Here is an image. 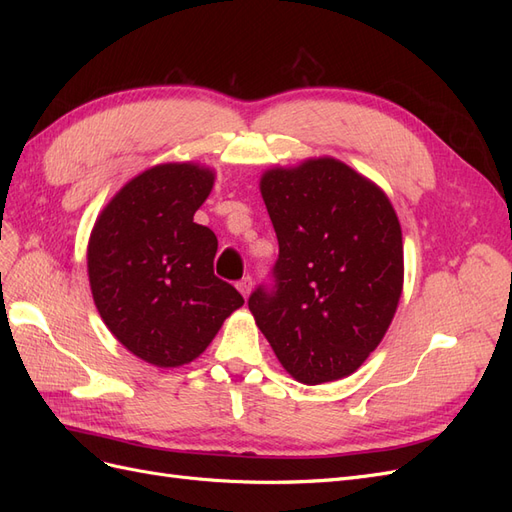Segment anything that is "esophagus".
<instances>
[{
  "label": "esophagus",
  "instance_id": "1",
  "mask_svg": "<svg viewBox=\"0 0 512 512\" xmlns=\"http://www.w3.org/2000/svg\"><path fill=\"white\" fill-rule=\"evenodd\" d=\"M237 288H239V292L243 294L245 299L250 297V292H252V280H250V277H243L241 282H237Z\"/></svg>",
  "mask_w": 512,
  "mask_h": 512
}]
</instances>
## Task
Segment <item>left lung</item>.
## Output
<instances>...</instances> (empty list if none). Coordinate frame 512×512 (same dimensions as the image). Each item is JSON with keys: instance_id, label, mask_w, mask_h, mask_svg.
I'll use <instances>...</instances> for the list:
<instances>
[{"instance_id": "8db88e82", "label": "left lung", "mask_w": 512, "mask_h": 512, "mask_svg": "<svg viewBox=\"0 0 512 512\" xmlns=\"http://www.w3.org/2000/svg\"><path fill=\"white\" fill-rule=\"evenodd\" d=\"M280 256L247 299L292 378L350 376L382 342L404 286V243L384 192L333 158L260 179Z\"/></svg>"}]
</instances>
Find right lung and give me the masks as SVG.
<instances>
[{
  "label": "right lung",
  "mask_w": 512,
  "mask_h": 512,
  "mask_svg": "<svg viewBox=\"0 0 512 512\" xmlns=\"http://www.w3.org/2000/svg\"><path fill=\"white\" fill-rule=\"evenodd\" d=\"M213 188L198 164H160L134 177L100 213L87 247L104 324L138 359L179 367L203 352L243 305L213 273L218 237L194 222Z\"/></svg>",
  "instance_id": "obj_1"
}]
</instances>
